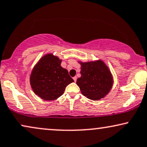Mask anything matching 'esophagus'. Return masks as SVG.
<instances>
[{"label": "esophagus", "instance_id": "1", "mask_svg": "<svg viewBox=\"0 0 147 147\" xmlns=\"http://www.w3.org/2000/svg\"><path fill=\"white\" fill-rule=\"evenodd\" d=\"M73 79H74V82H76V80H77V77H76V76H75V77H74L73 78Z\"/></svg>", "mask_w": 147, "mask_h": 147}]
</instances>
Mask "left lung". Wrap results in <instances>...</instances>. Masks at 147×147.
Instances as JSON below:
<instances>
[{
    "mask_svg": "<svg viewBox=\"0 0 147 147\" xmlns=\"http://www.w3.org/2000/svg\"><path fill=\"white\" fill-rule=\"evenodd\" d=\"M81 77L76 84L82 94L92 100H98L109 94L113 84V78L103 61L81 62Z\"/></svg>",
    "mask_w": 147,
    "mask_h": 147,
    "instance_id": "8db88e82",
    "label": "left lung"
}]
</instances>
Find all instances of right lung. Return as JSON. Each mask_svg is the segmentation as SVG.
Masks as SVG:
<instances>
[{
	"mask_svg": "<svg viewBox=\"0 0 147 147\" xmlns=\"http://www.w3.org/2000/svg\"><path fill=\"white\" fill-rule=\"evenodd\" d=\"M62 60L52 53L44 55L30 74V82L35 94L45 100H53L64 93L67 86L74 82L68 71L61 66Z\"/></svg>",
	"mask_w": 147,
	"mask_h": 147,
	"instance_id": "add662e5",
	"label": "right lung"
}]
</instances>
